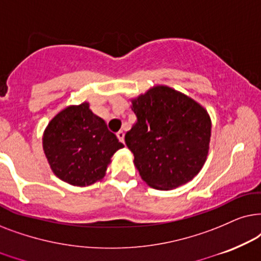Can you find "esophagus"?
I'll return each mask as SVG.
<instances>
[{
  "instance_id": "obj_1",
  "label": "esophagus",
  "mask_w": 261,
  "mask_h": 261,
  "mask_svg": "<svg viewBox=\"0 0 261 261\" xmlns=\"http://www.w3.org/2000/svg\"><path fill=\"white\" fill-rule=\"evenodd\" d=\"M117 137H118V140H119L121 143H124V137H125V134L123 133V131H119V133L117 134Z\"/></svg>"
}]
</instances>
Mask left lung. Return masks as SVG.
<instances>
[{
    "label": "left lung",
    "instance_id": "1",
    "mask_svg": "<svg viewBox=\"0 0 261 261\" xmlns=\"http://www.w3.org/2000/svg\"><path fill=\"white\" fill-rule=\"evenodd\" d=\"M136 121L125 135L141 178L168 191L191 181L210 150L211 118L196 100L165 85L131 98Z\"/></svg>",
    "mask_w": 261,
    "mask_h": 261
}]
</instances>
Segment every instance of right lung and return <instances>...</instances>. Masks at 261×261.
Returning <instances> with one entry per match:
<instances>
[{
  "label": "right lung",
  "instance_id": "obj_1",
  "mask_svg": "<svg viewBox=\"0 0 261 261\" xmlns=\"http://www.w3.org/2000/svg\"><path fill=\"white\" fill-rule=\"evenodd\" d=\"M124 144L93 113L89 102L69 105L48 121L43 150L54 174L72 186L101 181L112 156Z\"/></svg>",
  "mask_w": 261,
  "mask_h": 261
}]
</instances>
